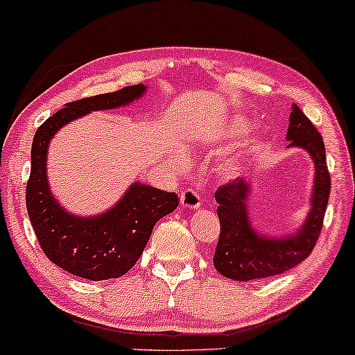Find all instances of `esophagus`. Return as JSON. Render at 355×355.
I'll return each instance as SVG.
<instances>
[{"label":"esophagus","instance_id":"1","mask_svg":"<svg viewBox=\"0 0 355 355\" xmlns=\"http://www.w3.org/2000/svg\"><path fill=\"white\" fill-rule=\"evenodd\" d=\"M181 205L184 209H199L200 207V197L197 194L196 191H192V189H186V191L181 194Z\"/></svg>","mask_w":355,"mask_h":355}]
</instances>
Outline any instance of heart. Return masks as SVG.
I'll return each mask as SVG.
<instances>
[{
    "label": "heart",
    "instance_id": "heart-1",
    "mask_svg": "<svg viewBox=\"0 0 355 355\" xmlns=\"http://www.w3.org/2000/svg\"><path fill=\"white\" fill-rule=\"evenodd\" d=\"M230 128H232L233 133H239L243 130H246L248 128V123L243 121V119H233L232 123H230ZM239 159L238 158H232L230 161L225 163V173L227 174H234L239 169ZM186 168V159L182 158V156H178V158H174V169H178V171H182V169Z\"/></svg>",
    "mask_w": 355,
    "mask_h": 355
}]
</instances>
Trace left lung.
<instances>
[{
	"label": "left lung",
	"instance_id": "1",
	"mask_svg": "<svg viewBox=\"0 0 355 355\" xmlns=\"http://www.w3.org/2000/svg\"><path fill=\"white\" fill-rule=\"evenodd\" d=\"M285 138L290 141L287 148L305 150L315 164L310 211L295 232L264 234L250 217L252 179H234L218 187L215 200L218 202L220 238L214 266L223 277L250 282L282 274L305 261L318 241L331 189L323 138L297 104H292Z\"/></svg>",
	"mask_w": 355,
	"mask_h": 355
}]
</instances>
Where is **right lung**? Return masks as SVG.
<instances>
[{
  "label": "right lung",
  "mask_w": 355,
  "mask_h": 355,
  "mask_svg": "<svg viewBox=\"0 0 355 355\" xmlns=\"http://www.w3.org/2000/svg\"><path fill=\"white\" fill-rule=\"evenodd\" d=\"M146 93V85L68 103L37 128L31 151L26 205L39 245L53 264L89 280L127 274L144 252L159 218L176 210L174 192L133 182L119 202L103 214L75 215L60 204L47 181L49 145L60 128L94 110L125 107Z\"/></svg>",
  "instance_id": "right-lung-1"
}]
</instances>
